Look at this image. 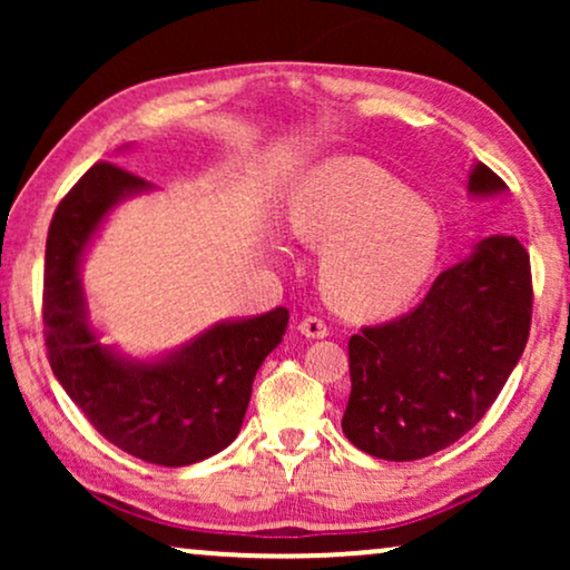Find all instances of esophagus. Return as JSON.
Wrapping results in <instances>:
<instances>
[{"mask_svg":"<svg viewBox=\"0 0 570 570\" xmlns=\"http://www.w3.org/2000/svg\"><path fill=\"white\" fill-rule=\"evenodd\" d=\"M298 330H301V334H306V337H311V340H322L330 334V326H326L324 318H318V316H306L298 324Z\"/></svg>","mask_w":570,"mask_h":570,"instance_id":"34e87169","label":"esophagus"}]
</instances>
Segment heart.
<instances>
[{"label": "heart", "instance_id": "1", "mask_svg": "<svg viewBox=\"0 0 570 570\" xmlns=\"http://www.w3.org/2000/svg\"><path fill=\"white\" fill-rule=\"evenodd\" d=\"M291 228L324 246V291L355 314H386L415 298L439 254L433 209L365 158L316 168L295 194Z\"/></svg>", "mask_w": 570, "mask_h": 570}]
</instances>
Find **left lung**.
Listing matches in <instances>:
<instances>
[{
	"instance_id": "1",
	"label": "left lung",
	"mask_w": 570,
	"mask_h": 570,
	"mask_svg": "<svg viewBox=\"0 0 570 570\" xmlns=\"http://www.w3.org/2000/svg\"><path fill=\"white\" fill-rule=\"evenodd\" d=\"M470 191L498 194L505 184L478 163ZM532 303L527 248L513 236H490L470 259L443 269L410 314L363 326L347 342V441L386 462H412L462 439L524 353Z\"/></svg>"
}]
</instances>
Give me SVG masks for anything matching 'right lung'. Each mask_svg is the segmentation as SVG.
Returning <instances> with one entry per match:
<instances>
[{
    "instance_id": "right-lung-1",
    "label": "right lung",
    "mask_w": 570,
    "mask_h": 570,
    "mask_svg": "<svg viewBox=\"0 0 570 570\" xmlns=\"http://www.w3.org/2000/svg\"><path fill=\"white\" fill-rule=\"evenodd\" d=\"M145 178L100 160L59 202L46 238L43 337L53 376L90 425L127 454L186 466L217 454L244 423L256 371L283 342L287 308L217 324L160 363H127L85 324L77 269L92 230Z\"/></svg>"
}]
</instances>
